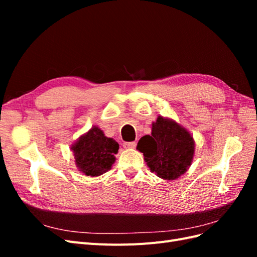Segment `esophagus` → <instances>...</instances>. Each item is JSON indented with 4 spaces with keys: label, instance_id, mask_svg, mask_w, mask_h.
<instances>
[{
    "label": "esophagus",
    "instance_id": "esophagus-1",
    "mask_svg": "<svg viewBox=\"0 0 257 257\" xmlns=\"http://www.w3.org/2000/svg\"><path fill=\"white\" fill-rule=\"evenodd\" d=\"M123 147L125 148V149H133V148L136 147V143L135 142H127V143H124Z\"/></svg>",
    "mask_w": 257,
    "mask_h": 257
}]
</instances>
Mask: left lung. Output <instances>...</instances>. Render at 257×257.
<instances>
[{"label":"left lung","mask_w":257,"mask_h":257,"mask_svg":"<svg viewBox=\"0 0 257 257\" xmlns=\"http://www.w3.org/2000/svg\"><path fill=\"white\" fill-rule=\"evenodd\" d=\"M137 149L144 153L147 165L158 177L174 180L186 172L194 154L191 134L175 121L159 116L152 133L141 138Z\"/></svg>","instance_id":"1"}]
</instances>
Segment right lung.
<instances>
[{
	"mask_svg": "<svg viewBox=\"0 0 257 257\" xmlns=\"http://www.w3.org/2000/svg\"><path fill=\"white\" fill-rule=\"evenodd\" d=\"M77 167L87 176H100L110 169L119 145L98 127L91 128L73 147Z\"/></svg>",
	"mask_w": 257,
	"mask_h": 257,
	"instance_id": "1",
	"label": "right lung"
}]
</instances>
